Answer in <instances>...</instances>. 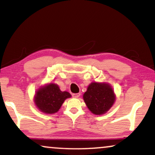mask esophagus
<instances>
[{"mask_svg":"<svg viewBox=\"0 0 155 155\" xmlns=\"http://www.w3.org/2000/svg\"><path fill=\"white\" fill-rule=\"evenodd\" d=\"M72 95H73L74 98H78V97L80 96V93H76V94H73Z\"/></svg>","mask_w":155,"mask_h":155,"instance_id":"obj_1","label":"esophagus"}]
</instances>
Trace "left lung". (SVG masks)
Returning a JSON list of instances; mask_svg holds the SVG:
<instances>
[{
  "instance_id": "1",
  "label": "left lung",
  "mask_w": 155,
  "mask_h": 155,
  "mask_svg": "<svg viewBox=\"0 0 155 155\" xmlns=\"http://www.w3.org/2000/svg\"><path fill=\"white\" fill-rule=\"evenodd\" d=\"M84 103L95 115H103L112 107L116 101L113 88L107 82H92L83 94Z\"/></svg>"
}]
</instances>
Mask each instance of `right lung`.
<instances>
[{
	"label": "right lung",
	"instance_id": "add662e5",
	"mask_svg": "<svg viewBox=\"0 0 155 155\" xmlns=\"http://www.w3.org/2000/svg\"><path fill=\"white\" fill-rule=\"evenodd\" d=\"M71 97L69 92H62L58 84L50 82L38 88L34 97V102L40 111L52 114L58 112L65 99Z\"/></svg>",
	"mask_w": 155,
	"mask_h": 155
}]
</instances>
